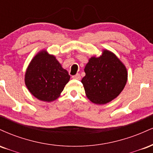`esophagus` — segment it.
<instances>
[{
    "label": "esophagus",
    "instance_id": "34e87169",
    "mask_svg": "<svg viewBox=\"0 0 153 153\" xmlns=\"http://www.w3.org/2000/svg\"><path fill=\"white\" fill-rule=\"evenodd\" d=\"M72 78H73V79H75V80H80V74H78H78L73 75V76H72Z\"/></svg>",
    "mask_w": 153,
    "mask_h": 153
}]
</instances>
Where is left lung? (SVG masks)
<instances>
[{"label": "left lung", "instance_id": "8db88e82", "mask_svg": "<svg viewBox=\"0 0 153 153\" xmlns=\"http://www.w3.org/2000/svg\"><path fill=\"white\" fill-rule=\"evenodd\" d=\"M81 82L87 98L96 104H106L123 91L127 81V68L114 53L103 50L99 57L93 56L84 68Z\"/></svg>", "mask_w": 153, "mask_h": 153}]
</instances>
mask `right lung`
I'll return each instance as SVG.
<instances>
[{
	"instance_id": "add662e5",
	"label": "right lung",
	"mask_w": 153,
	"mask_h": 153,
	"mask_svg": "<svg viewBox=\"0 0 153 153\" xmlns=\"http://www.w3.org/2000/svg\"><path fill=\"white\" fill-rule=\"evenodd\" d=\"M70 78L68 72L62 68L55 56L42 50L29 62L24 81L28 90L35 98L52 102L60 96Z\"/></svg>"
}]
</instances>
